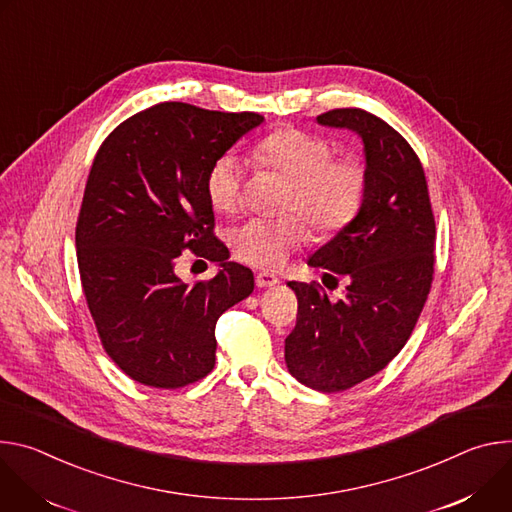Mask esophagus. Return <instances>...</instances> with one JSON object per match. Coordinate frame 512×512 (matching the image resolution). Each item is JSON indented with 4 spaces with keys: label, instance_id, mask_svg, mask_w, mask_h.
<instances>
[{
    "label": "esophagus",
    "instance_id": "obj_1",
    "mask_svg": "<svg viewBox=\"0 0 512 512\" xmlns=\"http://www.w3.org/2000/svg\"><path fill=\"white\" fill-rule=\"evenodd\" d=\"M278 276L270 274V272H258L256 274V287L258 289H270V287H276L278 285Z\"/></svg>",
    "mask_w": 512,
    "mask_h": 512
}]
</instances>
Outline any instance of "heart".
Wrapping results in <instances>:
<instances>
[{"label":"heart","mask_w":512,"mask_h":512,"mask_svg":"<svg viewBox=\"0 0 512 512\" xmlns=\"http://www.w3.org/2000/svg\"><path fill=\"white\" fill-rule=\"evenodd\" d=\"M250 162L289 183L285 209L303 215L317 234L342 232L360 213L366 197V168L356 158H333L327 140L303 130H278L258 142ZM207 199L215 213L242 209V164L221 156L207 173ZM299 215L248 219L234 227L230 246L238 260L256 268H278L309 236Z\"/></svg>","instance_id":"1"}]
</instances>
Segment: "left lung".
I'll return each mask as SVG.
<instances>
[{
    "instance_id": "left-lung-1",
    "label": "left lung",
    "mask_w": 512,
    "mask_h": 512,
    "mask_svg": "<svg viewBox=\"0 0 512 512\" xmlns=\"http://www.w3.org/2000/svg\"><path fill=\"white\" fill-rule=\"evenodd\" d=\"M317 124L362 140L368 187L356 219L307 260L327 278L344 276V297L333 303L315 285L289 282L299 313L285 362L301 384L339 392L407 344L431 289L435 219L423 166L399 132L358 107L321 113Z\"/></svg>"
}]
</instances>
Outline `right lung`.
<instances>
[{
  "label": "right lung",
  "mask_w": 512,
  "mask_h": 512,
  "mask_svg": "<svg viewBox=\"0 0 512 512\" xmlns=\"http://www.w3.org/2000/svg\"><path fill=\"white\" fill-rule=\"evenodd\" d=\"M258 113L152 105L113 130L87 179L77 221L83 293L107 356L132 380L179 388L215 366V323L250 297L254 274L213 236L209 168ZM189 247L220 264L189 288L174 262Z\"/></svg>",
  "instance_id": "add662e5"
}]
</instances>
